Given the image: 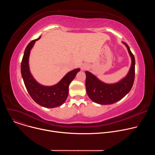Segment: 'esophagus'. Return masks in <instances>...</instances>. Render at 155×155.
<instances>
[{
	"label": "esophagus",
	"instance_id": "34e87169",
	"mask_svg": "<svg viewBox=\"0 0 155 155\" xmlns=\"http://www.w3.org/2000/svg\"><path fill=\"white\" fill-rule=\"evenodd\" d=\"M88 68H89V66H88V65L84 64H83V65H82L81 68V71H85V70L87 69Z\"/></svg>",
	"mask_w": 155,
	"mask_h": 155
}]
</instances>
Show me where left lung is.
<instances>
[{
	"label": "left lung",
	"instance_id": "8db88e82",
	"mask_svg": "<svg viewBox=\"0 0 155 155\" xmlns=\"http://www.w3.org/2000/svg\"><path fill=\"white\" fill-rule=\"evenodd\" d=\"M127 48L131 58V65L127 75L118 82L107 84L99 80L91 72L86 71V90L87 96L93 102L102 105L112 104L123 99L131 90L135 78V58L129 46Z\"/></svg>",
	"mask_w": 155,
	"mask_h": 155
}]
</instances>
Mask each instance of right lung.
Masks as SVG:
<instances>
[{
  "label": "right lung",
  "instance_id": "right-lung-1",
  "mask_svg": "<svg viewBox=\"0 0 155 155\" xmlns=\"http://www.w3.org/2000/svg\"><path fill=\"white\" fill-rule=\"evenodd\" d=\"M40 38L32 40L26 47L21 65V72L27 91L32 99L38 105L46 108H54L62 105L69 94V86L80 68L70 71L57 84L47 86L38 83L31 74L29 66L30 52L35 42Z\"/></svg>",
  "mask_w": 155,
  "mask_h": 155
}]
</instances>
